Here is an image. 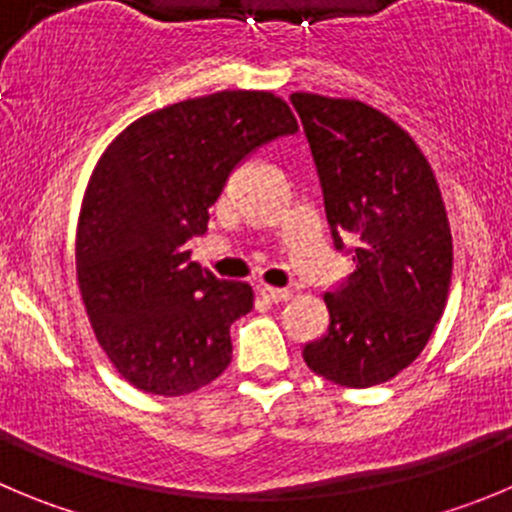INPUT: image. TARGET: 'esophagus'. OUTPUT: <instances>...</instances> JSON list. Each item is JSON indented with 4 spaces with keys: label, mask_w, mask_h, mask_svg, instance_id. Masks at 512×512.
Instances as JSON below:
<instances>
[{
    "label": "esophagus",
    "mask_w": 512,
    "mask_h": 512,
    "mask_svg": "<svg viewBox=\"0 0 512 512\" xmlns=\"http://www.w3.org/2000/svg\"><path fill=\"white\" fill-rule=\"evenodd\" d=\"M262 298H267L270 303H283V300H290V290L288 288H272V285H262L260 288Z\"/></svg>",
    "instance_id": "obj_1"
}]
</instances>
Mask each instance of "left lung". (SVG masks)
Instances as JSON below:
<instances>
[{
  "label": "left lung",
  "instance_id": "left-lung-1",
  "mask_svg": "<svg viewBox=\"0 0 512 512\" xmlns=\"http://www.w3.org/2000/svg\"><path fill=\"white\" fill-rule=\"evenodd\" d=\"M336 250L356 270L326 300L328 331L303 348L310 371L348 389L384 384L422 353L452 280V234L434 171L389 116L351 98L293 93Z\"/></svg>",
  "mask_w": 512,
  "mask_h": 512
}]
</instances>
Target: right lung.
Listing matches in <instances>:
<instances>
[{
	"instance_id": "1",
	"label": "right lung",
	"mask_w": 512,
	"mask_h": 512,
	"mask_svg": "<svg viewBox=\"0 0 512 512\" xmlns=\"http://www.w3.org/2000/svg\"><path fill=\"white\" fill-rule=\"evenodd\" d=\"M295 131L278 95L222 90L148 113L105 148L80 209L75 265L95 338L131 386L191 394L229 366V326L255 295L191 262L186 242L207 232L234 166Z\"/></svg>"
}]
</instances>
